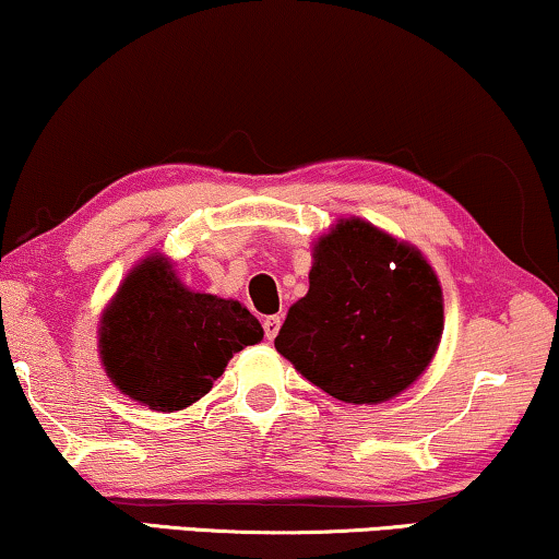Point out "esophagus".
Instances as JSON below:
<instances>
[{
    "label": "esophagus",
    "instance_id": "obj_1",
    "mask_svg": "<svg viewBox=\"0 0 559 559\" xmlns=\"http://www.w3.org/2000/svg\"><path fill=\"white\" fill-rule=\"evenodd\" d=\"M264 335H266V341H274V335L280 333V325H282V318L280 316H270V318H264Z\"/></svg>",
    "mask_w": 559,
    "mask_h": 559
}]
</instances>
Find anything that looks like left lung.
Here are the masks:
<instances>
[{
  "instance_id": "obj_1",
  "label": "left lung",
  "mask_w": 559,
  "mask_h": 559,
  "mask_svg": "<svg viewBox=\"0 0 559 559\" xmlns=\"http://www.w3.org/2000/svg\"><path fill=\"white\" fill-rule=\"evenodd\" d=\"M440 335L442 293L432 266L350 218L318 241L308 295L287 310L274 348L335 400L377 404L427 369Z\"/></svg>"
}]
</instances>
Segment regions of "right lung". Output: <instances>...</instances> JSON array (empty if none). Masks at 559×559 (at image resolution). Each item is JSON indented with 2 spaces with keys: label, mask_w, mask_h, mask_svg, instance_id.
Listing matches in <instances>:
<instances>
[{
  "label": "right lung",
  "mask_w": 559,
  "mask_h": 559,
  "mask_svg": "<svg viewBox=\"0 0 559 559\" xmlns=\"http://www.w3.org/2000/svg\"><path fill=\"white\" fill-rule=\"evenodd\" d=\"M264 338L247 308L182 287L163 257L129 274L102 320V361L114 384L157 412L211 392L228 358Z\"/></svg>",
  "instance_id": "add662e5"
}]
</instances>
